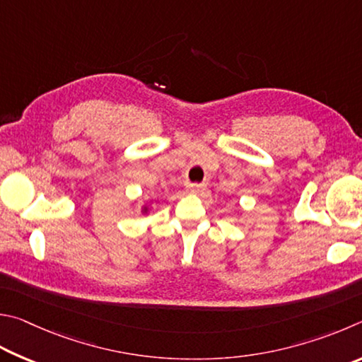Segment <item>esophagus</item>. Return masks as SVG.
Masks as SVG:
<instances>
[{
    "label": "esophagus",
    "mask_w": 362,
    "mask_h": 362,
    "mask_svg": "<svg viewBox=\"0 0 362 362\" xmlns=\"http://www.w3.org/2000/svg\"><path fill=\"white\" fill-rule=\"evenodd\" d=\"M205 189V185H189L187 186V191L191 194H199Z\"/></svg>",
    "instance_id": "34e87169"
}]
</instances>
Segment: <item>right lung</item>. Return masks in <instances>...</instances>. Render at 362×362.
Returning <instances> with one entry per match:
<instances>
[{
	"label": "right lung",
	"mask_w": 362,
	"mask_h": 362,
	"mask_svg": "<svg viewBox=\"0 0 362 362\" xmlns=\"http://www.w3.org/2000/svg\"><path fill=\"white\" fill-rule=\"evenodd\" d=\"M152 202H154V200H151L149 204H144V205L141 206V214H143V216H148V214L151 213V205H152Z\"/></svg>",
	"instance_id": "right-lung-1"
}]
</instances>
